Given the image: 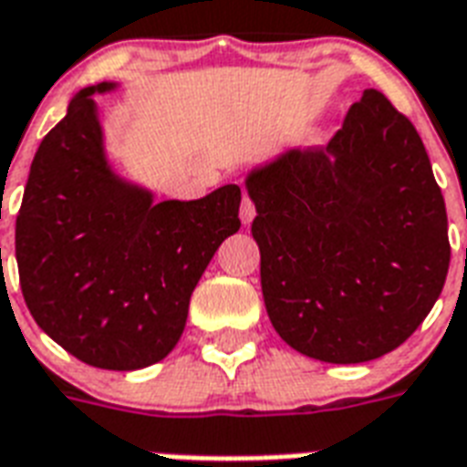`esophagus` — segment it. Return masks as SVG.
I'll return each mask as SVG.
<instances>
[{
    "label": "esophagus",
    "instance_id": "34e87169",
    "mask_svg": "<svg viewBox=\"0 0 467 467\" xmlns=\"http://www.w3.org/2000/svg\"><path fill=\"white\" fill-rule=\"evenodd\" d=\"M238 214H241V222L251 223L253 216H255V207H253L251 197L244 192V202H241V209H238Z\"/></svg>",
    "mask_w": 467,
    "mask_h": 467
}]
</instances>
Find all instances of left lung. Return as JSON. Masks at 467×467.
Listing matches in <instances>:
<instances>
[{"mask_svg":"<svg viewBox=\"0 0 467 467\" xmlns=\"http://www.w3.org/2000/svg\"><path fill=\"white\" fill-rule=\"evenodd\" d=\"M251 234L267 317L287 346L365 363L410 338L446 283V204L417 129L365 89L324 148L253 168Z\"/></svg>","mask_w":467,"mask_h":467,"instance_id":"left-lung-1","label":"left lung"}]
</instances>
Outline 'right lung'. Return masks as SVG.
<instances>
[{
	"mask_svg": "<svg viewBox=\"0 0 467 467\" xmlns=\"http://www.w3.org/2000/svg\"><path fill=\"white\" fill-rule=\"evenodd\" d=\"M85 87L41 140L16 216L21 292L36 324L82 363L139 370L175 348L194 287L223 238L241 229V187L192 202L114 172Z\"/></svg>",
	"mask_w": 467,
	"mask_h": 467,
	"instance_id": "add662e5",
	"label": "right lung"
}]
</instances>
